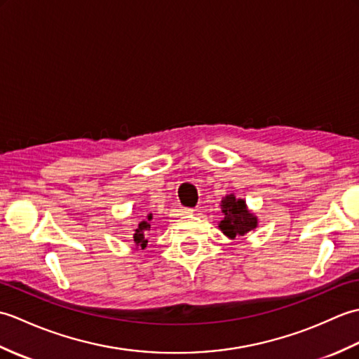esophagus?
Returning a JSON list of instances; mask_svg holds the SVG:
<instances>
[{
    "mask_svg": "<svg viewBox=\"0 0 359 359\" xmlns=\"http://www.w3.org/2000/svg\"><path fill=\"white\" fill-rule=\"evenodd\" d=\"M193 211L194 210L191 208H185V210H180V215H193Z\"/></svg>",
    "mask_w": 359,
    "mask_h": 359,
    "instance_id": "obj_1",
    "label": "esophagus"
}]
</instances>
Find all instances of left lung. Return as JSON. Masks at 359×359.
<instances>
[{"label": "left lung", "instance_id": "8db88e82", "mask_svg": "<svg viewBox=\"0 0 359 359\" xmlns=\"http://www.w3.org/2000/svg\"><path fill=\"white\" fill-rule=\"evenodd\" d=\"M220 207H222L224 219L219 222V228L226 238L234 239L257 226V217L248 210L245 201L238 199L234 194L225 196Z\"/></svg>", "mask_w": 359, "mask_h": 359}]
</instances>
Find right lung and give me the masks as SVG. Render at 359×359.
<instances>
[{"label":"right lung","instance_id":"obj_1","mask_svg":"<svg viewBox=\"0 0 359 359\" xmlns=\"http://www.w3.org/2000/svg\"><path fill=\"white\" fill-rule=\"evenodd\" d=\"M152 219V215L149 212V215H147V217H144L143 220H140V224H139V226L135 228V231H134V243H135V247L137 248H147V245H148V239H147V233L149 231V228H151V225H149V220Z\"/></svg>","mask_w":359,"mask_h":359}]
</instances>
